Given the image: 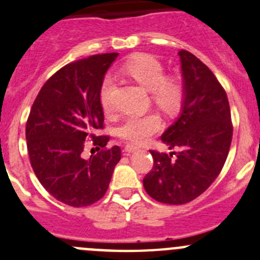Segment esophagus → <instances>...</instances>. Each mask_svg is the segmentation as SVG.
<instances>
[{
  "mask_svg": "<svg viewBox=\"0 0 260 260\" xmlns=\"http://www.w3.org/2000/svg\"><path fill=\"white\" fill-rule=\"evenodd\" d=\"M124 151H125V155H131V153H133V152H136V151H138V147H137V146L131 145V143H128V145H125Z\"/></svg>",
  "mask_w": 260,
  "mask_h": 260,
  "instance_id": "34e87169",
  "label": "esophagus"
}]
</instances>
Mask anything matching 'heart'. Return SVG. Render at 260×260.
<instances>
[{
  "mask_svg": "<svg viewBox=\"0 0 260 260\" xmlns=\"http://www.w3.org/2000/svg\"><path fill=\"white\" fill-rule=\"evenodd\" d=\"M120 72L150 91L152 102L166 114H176L184 102L183 82L176 77L165 76L162 63L151 54H137L125 60ZM113 91L114 79L110 75L105 76L100 86V103L105 112L113 109ZM162 127V120L156 113L143 115H128L118 127L117 133L120 138L133 143L142 145L151 136L157 133Z\"/></svg>",
  "mask_w": 260,
  "mask_h": 260,
  "instance_id": "1",
  "label": "heart"
}]
</instances>
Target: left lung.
Wrapping results in <instances>:
<instances>
[{
    "mask_svg": "<svg viewBox=\"0 0 260 260\" xmlns=\"http://www.w3.org/2000/svg\"><path fill=\"white\" fill-rule=\"evenodd\" d=\"M185 90L178 119L161 141L178 152L151 150L153 168L143 179L150 197L166 205L196 200L215 181L233 140L230 105L218 80L188 50L178 53Z\"/></svg>",
    "mask_w": 260,
    "mask_h": 260,
    "instance_id": "8db88e82",
    "label": "left lung"
}]
</instances>
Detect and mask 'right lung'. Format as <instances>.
<instances>
[{
    "label": "right lung",
    "instance_id": "obj_1",
    "mask_svg": "<svg viewBox=\"0 0 260 260\" xmlns=\"http://www.w3.org/2000/svg\"><path fill=\"white\" fill-rule=\"evenodd\" d=\"M118 53L95 54L66 64L40 89L26 122L30 164L38 180L53 197L72 207H85L104 197L120 148H105L99 92L108 69ZM98 149L82 157L85 140Z\"/></svg>",
    "mask_w": 260,
    "mask_h": 260
}]
</instances>
